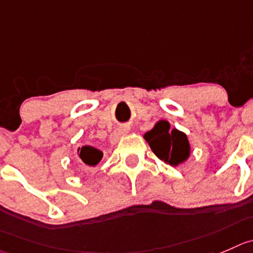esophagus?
I'll list each match as a JSON object with an SVG mask.
<instances>
[{"label":"esophagus","instance_id":"esophagus-1","mask_svg":"<svg viewBox=\"0 0 253 253\" xmlns=\"http://www.w3.org/2000/svg\"><path fill=\"white\" fill-rule=\"evenodd\" d=\"M128 133H129V126H125V125L124 126H120V128H118L117 130L113 133V135L110 136V141H112V144H115L120 138H122V136L126 135Z\"/></svg>","mask_w":253,"mask_h":253}]
</instances>
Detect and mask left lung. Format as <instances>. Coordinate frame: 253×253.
<instances>
[{"label":"left lung","mask_w":253,"mask_h":253,"mask_svg":"<svg viewBox=\"0 0 253 253\" xmlns=\"http://www.w3.org/2000/svg\"><path fill=\"white\" fill-rule=\"evenodd\" d=\"M153 153L167 164L177 167L190 158L191 148L184 131L170 128L168 120H159L153 129L144 134Z\"/></svg>","instance_id":"1"}]
</instances>
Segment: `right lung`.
Returning a JSON list of instances; mask_svg holds the SVG:
<instances>
[{"instance_id":"right-lung-1","label":"right lung","mask_w":253,"mask_h":253,"mask_svg":"<svg viewBox=\"0 0 253 253\" xmlns=\"http://www.w3.org/2000/svg\"><path fill=\"white\" fill-rule=\"evenodd\" d=\"M77 153H78V158L86 167H95V165L99 164L103 158L102 151L90 145H84L82 148H78Z\"/></svg>"}]
</instances>
